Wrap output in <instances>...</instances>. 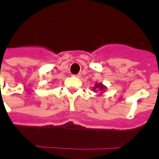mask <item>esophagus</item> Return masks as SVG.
<instances>
[{
    "mask_svg": "<svg viewBox=\"0 0 159 159\" xmlns=\"http://www.w3.org/2000/svg\"><path fill=\"white\" fill-rule=\"evenodd\" d=\"M74 76L76 77V78H80L81 76V74L80 73H79V74H76V75H74Z\"/></svg>",
    "mask_w": 159,
    "mask_h": 159,
    "instance_id": "1",
    "label": "esophagus"
}]
</instances>
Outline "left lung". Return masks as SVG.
<instances>
[{"label": "left lung", "instance_id": "obj_1", "mask_svg": "<svg viewBox=\"0 0 159 159\" xmlns=\"http://www.w3.org/2000/svg\"><path fill=\"white\" fill-rule=\"evenodd\" d=\"M105 86H103L102 84H95V87H94L93 88V91L94 92H98V91H103V90H105Z\"/></svg>", "mask_w": 159, "mask_h": 159}]
</instances>
